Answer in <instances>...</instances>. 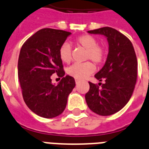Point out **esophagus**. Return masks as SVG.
<instances>
[{
    "label": "esophagus",
    "mask_w": 149,
    "mask_h": 149,
    "mask_svg": "<svg viewBox=\"0 0 149 149\" xmlns=\"http://www.w3.org/2000/svg\"><path fill=\"white\" fill-rule=\"evenodd\" d=\"M75 81H76L77 84H78L79 82H80V79H75Z\"/></svg>",
    "instance_id": "esophagus-1"
}]
</instances>
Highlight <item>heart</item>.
<instances>
[{"instance_id":"obj_1","label":"heart","mask_w":149,"mask_h":149,"mask_svg":"<svg viewBox=\"0 0 149 149\" xmlns=\"http://www.w3.org/2000/svg\"><path fill=\"white\" fill-rule=\"evenodd\" d=\"M77 45L86 48L85 60H92L96 64L102 63L105 59V50L98 45L95 37L88 34L82 35L74 40ZM59 57L62 62L70 63L72 59V47L68 43H63L59 49ZM95 70V64L92 61L84 63H77L67 69V73L76 79H82L92 74Z\"/></svg>"}]
</instances>
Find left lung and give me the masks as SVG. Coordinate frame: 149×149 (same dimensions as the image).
I'll return each instance as SVG.
<instances>
[{
    "instance_id": "1",
    "label": "left lung",
    "mask_w": 149,
    "mask_h": 149,
    "mask_svg": "<svg viewBox=\"0 0 149 149\" xmlns=\"http://www.w3.org/2000/svg\"><path fill=\"white\" fill-rule=\"evenodd\" d=\"M88 32L105 36L109 52L105 64L95 75L104 83L88 82L90 88L86 94V101L91 111L108 116L120 111L130 99L137 79V58L130 40L119 31L103 27Z\"/></svg>"
}]
</instances>
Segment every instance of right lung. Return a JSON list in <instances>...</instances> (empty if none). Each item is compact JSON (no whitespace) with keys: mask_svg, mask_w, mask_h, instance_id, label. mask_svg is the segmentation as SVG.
Here are the masks:
<instances>
[{"mask_svg":"<svg viewBox=\"0 0 149 149\" xmlns=\"http://www.w3.org/2000/svg\"><path fill=\"white\" fill-rule=\"evenodd\" d=\"M71 33L45 28L26 40L18 60V77L23 100L32 112L45 118L61 114L67 106L69 94L76 86L73 77L67 75L59 49ZM61 78L57 86L51 83V75Z\"/></svg>","mask_w":149,"mask_h":149,"instance_id":"add662e5","label":"right lung"}]
</instances>
